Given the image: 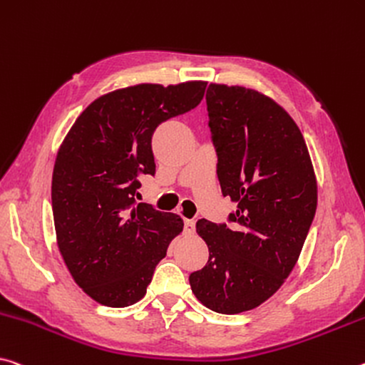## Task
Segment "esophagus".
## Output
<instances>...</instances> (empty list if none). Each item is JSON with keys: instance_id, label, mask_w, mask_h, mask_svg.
<instances>
[{"instance_id": "obj_1", "label": "esophagus", "mask_w": 365, "mask_h": 365, "mask_svg": "<svg viewBox=\"0 0 365 365\" xmlns=\"http://www.w3.org/2000/svg\"><path fill=\"white\" fill-rule=\"evenodd\" d=\"M183 227H185V232H187V234H195V221H193V219H185Z\"/></svg>"}]
</instances>
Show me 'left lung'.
<instances>
[{"label": "left lung", "mask_w": 365, "mask_h": 365, "mask_svg": "<svg viewBox=\"0 0 365 365\" xmlns=\"http://www.w3.org/2000/svg\"><path fill=\"white\" fill-rule=\"evenodd\" d=\"M207 126L227 222H196L210 248L190 274L201 304L217 314L252 310L281 287L297 263L317 211V180L302 133L284 108L240 86L210 84Z\"/></svg>", "instance_id": "1"}]
</instances>
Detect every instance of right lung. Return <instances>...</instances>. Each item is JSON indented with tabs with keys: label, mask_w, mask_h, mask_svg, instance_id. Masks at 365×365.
I'll return each instance as SVG.
<instances>
[{
	"label": "right lung",
	"mask_w": 365,
	"mask_h": 365,
	"mask_svg": "<svg viewBox=\"0 0 365 365\" xmlns=\"http://www.w3.org/2000/svg\"><path fill=\"white\" fill-rule=\"evenodd\" d=\"M206 83L138 84L96 99L56 155L51 210L58 248L76 284L96 302L128 307L144 297L167 247L182 232L178 214L136 203L141 175H154L153 135L193 110Z\"/></svg>",
	"instance_id": "obj_1"
}]
</instances>
